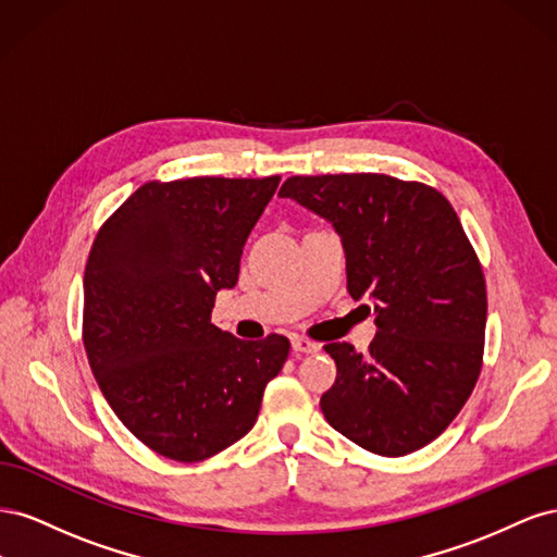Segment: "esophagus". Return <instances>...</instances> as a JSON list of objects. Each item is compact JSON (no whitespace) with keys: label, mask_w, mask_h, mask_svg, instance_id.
Wrapping results in <instances>:
<instances>
[{"label":"esophagus","mask_w":557,"mask_h":557,"mask_svg":"<svg viewBox=\"0 0 557 557\" xmlns=\"http://www.w3.org/2000/svg\"><path fill=\"white\" fill-rule=\"evenodd\" d=\"M293 350L297 352V356H307V352L320 350V344L307 339V336H295V339H293Z\"/></svg>","instance_id":"34e87169"}]
</instances>
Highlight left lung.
<instances>
[{"mask_svg":"<svg viewBox=\"0 0 557 557\" xmlns=\"http://www.w3.org/2000/svg\"><path fill=\"white\" fill-rule=\"evenodd\" d=\"M278 197L323 215L342 237L348 293L369 297L367 352L325 346L336 381L320 397L327 423L369 453L399 458L434 442L479 381L485 278L450 201L385 174L290 176Z\"/></svg>","mask_w":557,"mask_h":557,"instance_id":"left-lung-1","label":"left lung"}]
</instances>
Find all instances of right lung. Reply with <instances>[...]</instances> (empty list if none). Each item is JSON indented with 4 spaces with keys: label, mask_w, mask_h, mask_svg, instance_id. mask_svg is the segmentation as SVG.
<instances>
[{
    "label": "right lung",
    "mask_w": 557,
    "mask_h": 557,
    "mask_svg": "<svg viewBox=\"0 0 557 557\" xmlns=\"http://www.w3.org/2000/svg\"><path fill=\"white\" fill-rule=\"evenodd\" d=\"M281 176L148 181L99 227L83 276V346L121 423L176 462L256 425L290 342H244L211 323Z\"/></svg>",
    "instance_id": "add662e5"
}]
</instances>
